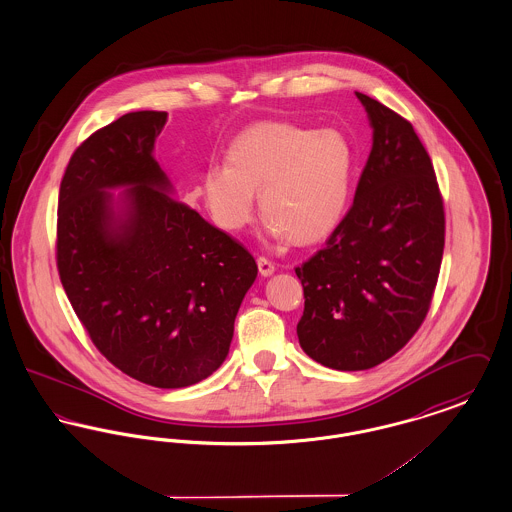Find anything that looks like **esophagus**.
<instances>
[{
    "instance_id": "esophagus-1",
    "label": "esophagus",
    "mask_w": 512,
    "mask_h": 512,
    "mask_svg": "<svg viewBox=\"0 0 512 512\" xmlns=\"http://www.w3.org/2000/svg\"><path fill=\"white\" fill-rule=\"evenodd\" d=\"M257 267H259V272H261V276H272L274 274V263L272 261H268L265 257H259L257 259Z\"/></svg>"
}]
</instances>
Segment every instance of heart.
Here are the masks:
<instances>
[{"mask_svg":"<svg viewBox=\"0 0 512 512\" xmlns=\"http://www.w3.org/2000/svg\"><path fill=\"white\" fill-rule=\"evenodd\" d=\"M353 182V149L334 128L261 122L226 151V165H209L194 188L220 230L236 234L255 213V192L272 238L315 244L340 224Z\"/></svg>","mask_w":512,"mask_h":512,"instance_id":"obj_1","label":"heart"}]
</instances>
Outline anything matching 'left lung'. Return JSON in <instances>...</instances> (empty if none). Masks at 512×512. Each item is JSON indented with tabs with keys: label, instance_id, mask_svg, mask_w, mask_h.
Segmentation results:
<instances>
[{
	"label": "left lung",
	"instance_id": "8db88e82",
	"mask_svg": "<svg viewBox=\"0 0 512 512\" xmlns=\"http://www.w3.org/2000/svg\"><path fill=\"white\" fill-rule=\"evenodd\" d=\"M355 94L372 126V149L353 205L326 245L295 268L305 293L299 345L334 370L380 365L413 338L445 244L438 180L413 124Z\"/></svg>",
	"mask_w": 512,
	"mask_h": 512
}]
</instances>
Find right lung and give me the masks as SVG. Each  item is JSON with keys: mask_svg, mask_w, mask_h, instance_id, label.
<instances>
[{"mask_svg": "<svg viewBox=\"0 0 512 512\" xmlns=\"http://www.w3.org/2000/svg\"><path fill=\"white\" fill-rule=\"evenodd\" d=\"M165 122V111L126 113L74 151L59 190L57 268L99 353L174 390L224 363L257 263L174 199L153 155Z\"/></svg>", "mask_w": 512, "mask_h": 512, "instance_id": "obj_1", "label": "right lung"}]
</instances>
